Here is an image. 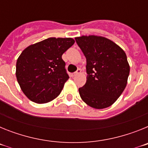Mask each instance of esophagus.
Masks as SVG:
<instances>
[{"label":"esophagus","instance_id":"esophagus-1","mask_svg":"<svg viewBox=\"0 0 148 148\" xmlns=\"http://www.w3.org/2000/svg\"><path fill=\"white\" fill-rule=\"evenodd\" d=\"M81 73H82V70H81V69H78L76 72H75V73H72V74H71V76H72V77H75V75H78V74H80Z\"/></svg>","mask_w":148,"mask_h":148}]
</instances>
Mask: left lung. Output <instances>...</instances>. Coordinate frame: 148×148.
Segmentation results:
<instances>
[{"label": "left lung", "instance_id": "left-lung-1", "mask_svg": "<svg viewBox=\"0 0 148 148\" xmlns=\"http://www.w3.org/2000/svg\"><path fill=\"white\" fill-rule=\"evenodd\" d=\"M75 40L87 59V82L78 89L81 98L95 109L108 108L127 83L130 65L125 51L102 36L82 35Z\"/></svg>", "mask_w": 148, "mask_h": 148}]
</instances>
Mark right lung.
I'll return each mask as SVG.
<instances>
[{
    "instance_id": "right-lung-1",
    "label": "right lung",
    "mask_w": 148,
    "mask_h": 148,
    "mask_svg": "<svg viewBox=\"0 0 148 148\" xmlns=\"http://www.w3.org/2000/svg\"><path fill=\"white\" fill-rule=\"evenodd\" d=\"M74 43L72 38H49L22 52L17 60L15 74L29 100L44 104L59 95L69 78L61 56Z\"/></svg>"
}]
</instances>
